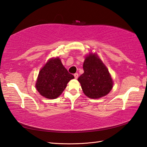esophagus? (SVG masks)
Returning <instances> with one entry per match:
<instances>
[{
    "label": "esophagus",
    "instance_id": "obj_1",
    "mask_svg": "<svg viewBox=\"0 0 147 147\" xmlns=\"http://www.w3.org/2000/svg\"><path fill=\"white\" fill-rule=\"evenodd\" d=\"M74 77H75V79H77V78H78V74L77 73L75 74H74Z\"/></svg>",
    "mask_w": 147,
    "mask_h": 147
}]
</instances>
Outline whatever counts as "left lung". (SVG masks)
I'll use <instances>...</instances> for the list:
<instances>
[{"label": "left lung", "instance_id": "obj_1", "mask_svg": "<svg viewBox=\"0 0 147 147\" xmlns=\"http://www.w3.org/2000/svg\"><path fill=\"white\" fill-rule=\"evenodd\" d=\"M84 73L78 78L87 97L98 99L108 94L113 88V80L106 66L95 53H90L83 63Z\"/></svg>", "mask_w": 147, "mask_h": 147}]
</instances>
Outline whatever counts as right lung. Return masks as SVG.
<instances>
[{"instance_id":"obj_1","label":"right lung","mask_w":147,"mask_h":147,"mask_svg":"<svg viewBox=\"0 0 147 147\" xmlns=\"http://www.w3.org/2000/svg\"><path fill=\"white\" fill-rule=\"evenodd\" d=\"M74 75L68 72L59 57L49 60L40 70L35 84L37 90L42 96L54 99L59 96Z\"/></svg>"}]
</instances>
